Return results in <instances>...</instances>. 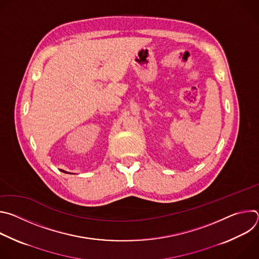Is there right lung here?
I'll use <instances>...</instances> for the list:
<instances>
[{"label":"right lung","instance_id":"1","mask_svg":"<svg viewBox=\"0 0 259 259\" xmlns=\"http://www.w3.org/2000/svg\"><path fill=\"white\" fill-rule=\"evenodd\" d=\"M62 172H64V173H68V172H66V171H63V170H62ZM68 174H71V173H68Z\"/></svg>","mask_w":259,"mask_h":259}]
</instances>
